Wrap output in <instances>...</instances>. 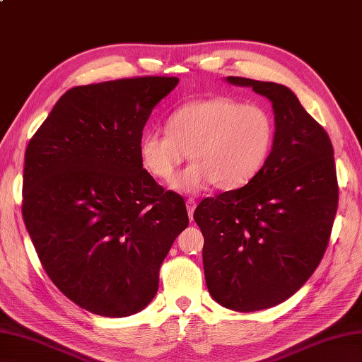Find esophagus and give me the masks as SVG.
<instances>
[{"label": "esophagus", "instance_id": "34e87169", "mask_svg": "<svg viewBox=\"0 0 362 362\" xmlns=\"http://www.w3.org/2000/svg\"><path fill=\"white\" fill-rule=\"evenodd\" d=\"M186 206H187L189 218H190V221H192V219H193V211H195V209H197V201L193 199V198H189V199L186 201Z\"/></svg>", "mask_w": 362, "mask_h": 362}]
</instances>
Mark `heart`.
Masks as SVG:
<instances>
[{
  "instance_id": "obj_1",
  "label": "heart",
  "mask_w": 362,
  "mask_h": 362,
  "mask_svg": "<svg viewBox=\"0 0 362 362\" xmlns=\"http://www.w3.org/2000/svg\"><path fill=\"white\" fill-rule=\"evenodd\" d=\"M275 136V118L267 107L215 96L176 107L167 118V130L146 132L139 156L155 178L170 181L192 155L195 163L172 182L180 192L197 193L211 184L236 190L264 169Z\"/></svg>"
}]
</instances>
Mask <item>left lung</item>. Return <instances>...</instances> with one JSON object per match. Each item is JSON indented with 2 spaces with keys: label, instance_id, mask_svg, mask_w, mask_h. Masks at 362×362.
<instances>
[{
  "label": "left lung",
  "instance_id": "obj_1",
  "mask_svg": "<svg viewBox=\"0 0 362 362\" xmlns=\"http://www.w3.org/2000/svg\"><path fill=\"white\" fill-rule=\"evenodd\" d=\"M272 101L276 136L267 164L241 189L202 199L193 219L204 236L211 298L235 312L286 301L320 266L338 209L332 141L288 87L227 76Z\"/></svg>",
  "mask_w": 362,
  "mask_h": 362
}]
</instances>
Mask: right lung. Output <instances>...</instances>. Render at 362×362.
<instances>
[{"label": "right lung", "mask_w": 362, "mask_h": 362, "mask_svg": "<svg viewBox=\"0 0 362 362\" xmlns=\"http://www.w3.org/2000/svg\"><path fill=\"white\" fill-rule=\"evenodd\" d=\"M178 81L136 76L74 87L29 141L25 228L52 283L95 315L143 310L189 226L182 197L164 192L139 156L148 117Z\"/></svg>", "instance_id": "obj_1"}]
</instances>
